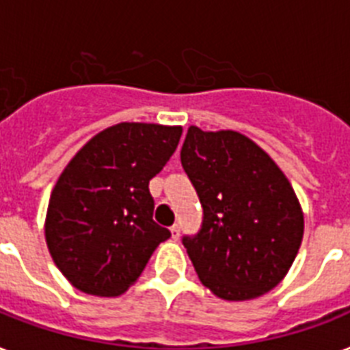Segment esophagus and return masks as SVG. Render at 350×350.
Masks as SVG:
<instances>
[{
	"label": "esophagus",
	"instance_id": "esophagus-1",
	"mask_svg": "<svg viewBox=\"0 0 350 350\" xmlns=\"http://www.w3.org/2000/svg\"><path fill=\"white\" fill-rule=\"evenodd\" d=\"M170 234H172V239L180 238V225H172L170 227Z\"/></svg>",
	"mask_w": 350,
	"mask_h": 350
}]
</instances>
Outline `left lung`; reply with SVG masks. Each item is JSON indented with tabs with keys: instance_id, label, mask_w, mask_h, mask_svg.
Instances as JSON below:
<instances>
[{
	"instance_id": "left-lung-1",
	"label": "left lung",
	"mask_w": 350,
	"mask_h": 350,
	"mask_svg": "<svg viewBox=\"0 0 350 350\" xmlns=\"http://www.w3.org/2000/svg\"><path fill=\"white\" fill-rule=\"evenodd\" d=\"M181 165L203 207L202 229L181 239L200 282L229 301L276 287L304 238V213L280 167L239 132L194 125Z\"/></svg>"
}]
</instances>
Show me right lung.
I'll return each mask as SVG.
<instances>
[{
    "instance_id": "obj_1",
    "label": "right lung",
    "mask_w": 350,
    "mask_h": 350,
    "mask_svg": "<svg viewBox=\"0 0 350 350\" xmlns=\"http://www.w3.org/2000/svg\"><path fill=\"white\" fill-rule=\"evenodd\" d=\"M181 126L118 123L79 148L52 189L49 252L81 293L118 296L170 230L152 219L148 181L174 154Z\"/></svg>"
}]
</instances>
